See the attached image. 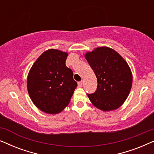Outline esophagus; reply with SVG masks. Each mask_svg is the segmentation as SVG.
Wrapping results in <instances>:
<instances>
[{"instance_id":"obj_1","label":"esophagus","mask_w":154,"mask_h":154,"mask_svg":"<svg viewBox=\"0 0 154 154\" xmlns=\"http://www.w3.org/2000/svg\"><path fill=\"white\" fill-rule=\"evenodd\" d=\"M82 85H83V81H80V82H79V83H78V86H79V87H82Z\"/></svg>"}]
</instances>
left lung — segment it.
I'll return each mask as SVG.
<instances>
[{
    "mask_svg": "<svg viewBox=\"0 0 154 154\" xmlns=\"http://www.w3.org/2000/svg\"><path fill=\"white\" fill-rule=\"evenodd\" d=\"M85 57L97 80L94 93L88 94L94 106L103 111L119 109L129 95L132 84L131 69L121 54L109 47L97 48Z\"/></svg>",
    "mask_w": 154,
    "mask_h": 154,
    "instance_id": "obj_1",
    "label": "left lung"
}]
</instances>
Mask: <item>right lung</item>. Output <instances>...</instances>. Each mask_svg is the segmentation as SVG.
I'll return each mask as SVG.
<instances>
[{
  "label": "right lung",
  "mask_w": 154,
  "mask_h": 154,
  "mask_svg": "<svg viewBox=\"0 0 154 154\" xmlns=\"http://www.w3.org/2000/svg\"><path fill=\"white\" fill-rule=\"evenodd\" d=\"M68 53L49 49L32 65L27 76V90L35 106L49 114L64 110L70 102L77 83L66 66Z\"/></svg>",
  "instance_id": "add662e5"
}]
</instances>
